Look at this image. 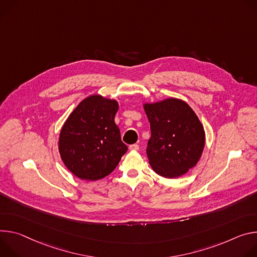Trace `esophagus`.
Here are the masks:
<instances>
[{
	"mask_svg": "<svg viewBox=\"0 0 257 257\" xmlns=\"http://www.w3.org/2000/svg\"><path fill=\"white\" fill-rule=\"evenodd\" d=\"M128 148H130V150H133V151H138L140 147H139V145H138V144H134V145H131Z\"/></svg>",
	"mask_w": 257,
	"mask_h": 257,
	"instance_id": "obj_1",
	"label": "esophagus"
}]
</instances>
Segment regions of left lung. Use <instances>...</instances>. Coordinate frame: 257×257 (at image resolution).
I'll return each instance as SVG.
<instances>
[{"mask_svg": "<svg viewBox=\"0 0 257 257\" xmlns=\"http://www.w3.org/2000/svg\"><path fill=\"white\" fill-rule=\"evenodd\" d=\"M150 122L147 156L154 172L166 179L184 176L205 146V132L194 110L183 100L167 98L143 104Z\"/></svg>", "mask_w": 257, "mask_h": 257, "instance_id": "obj_1", "label": "left lung"}]
</instances>
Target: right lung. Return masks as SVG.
Segmentation results:
<instances>
[{
    "instance_id": "add662e5",
    "label": "right lung",
    "mask_w": 257,
    "mask_h": 257,
    "mask_svg": "<svg viewBox=\"0 0 257 257\" xmlns=\"http://www.w3.org/2000/svg\"><path fill=\"white\" fill-rule=\"evenodd\" d=\"M118 102L101 95L83 99L64 122L58 142L60 157L69 172L83 181L111 174L127 151L114 121Z\"/></svg>"
}]
</instances>
